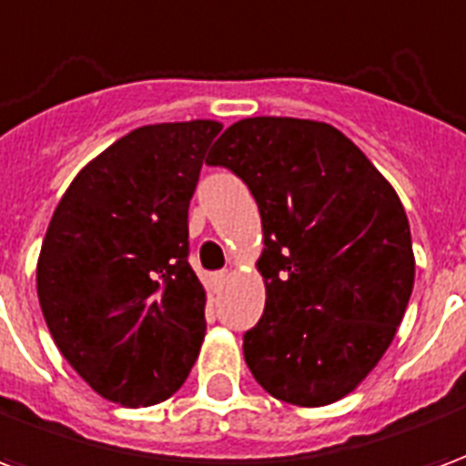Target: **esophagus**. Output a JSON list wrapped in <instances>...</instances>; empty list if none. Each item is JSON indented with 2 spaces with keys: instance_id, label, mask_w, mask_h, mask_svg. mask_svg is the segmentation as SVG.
I'll use <instances>...</instances> for the list:
<instances>
[{
  "instance_id": "34e87169",
  "label": "esophagus",
  "mask_w": 466,
  "mask_h": 466,
  "mask_svg": "<svg viewBox=\"0 0 466 466\" xmlns=\"http://www.w3.org/2000/svg\"><path fill=\"white\" fill-rule=\"evenodd\" d=\"M227 279H229V272H214V274H209V287H212V292H219Z\"/></svg>"
}]
</instances>
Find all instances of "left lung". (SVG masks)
Listing matches in <instances>:
<instances>
[{"instance_id":"obj_1","label":"left lung","mask_w":466,"mask_h":466,"mask_svg":"<svg viewBox=\"0 0 466 466\" xmlns=\"http://www.w3.org/2000/svg\"><path fill=\"white\" fill-rule=\"evenodd\" d=\"M259 207L267 304L244 360L272 397H347L397 334L414 287L407 214L391 184L332 124L249 116L207 157Z\"/></svg>"}]
</instances>
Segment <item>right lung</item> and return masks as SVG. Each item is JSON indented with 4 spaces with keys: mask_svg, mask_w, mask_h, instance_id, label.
<instances>
[{
    "mask_svg": "<svg viewBox=\"0 0 466 466\" xmlns=\"http://www.w3.org/2000/svg\"><path fill=\"white\" fill-rule=\"evenodd\" d=\"M222 132L212 119L139 127L56 204L36 294L65 360L105 400H169L199 357L204 287L189 267V199Z\"/></svg>",
    "mask_w": 466,
    "mask_h": 466,
    "instance_id": "right-lung-1",
    "label": "right lung"
}]
</instances>
